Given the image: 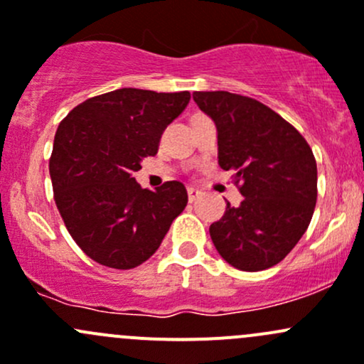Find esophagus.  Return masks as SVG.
<instances>
[{
  "mask_svg": "<svg viewBox=\"0 0 364 364\" xmlns=\"http://www.w3.org/2000/svg\"><path fill=\"white\" fill-rule=\"evenodd\" d=\"M186 192H188L190 203H193V200L199 199V197H200V192L197 188H193V186H188V190H186Z\"/></svg>",
  "mask_w": 364,
  "mask_h": 364,
  "instance_id": "34e87169",
  "label": "esophagus"
}]
</instances>
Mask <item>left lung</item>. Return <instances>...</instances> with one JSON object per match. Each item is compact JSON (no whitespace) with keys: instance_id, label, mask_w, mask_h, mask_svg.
<instances>
[{"instance_id":"1","label":"left lung","mask_w":364,"mask_h":364,"mask_svg":"<svg viewBox=\"0 0 364 364\" xmlns=\"http://www.w3.org/2000/svg\"><path fill=\"white\" fill-rule=\"evenodd\" d=\"M218 132V164L234 171L243 200L211 223L213 245L241 271L285 259L306 232L317 203V164L303 135L267 105L229 91H196Z\"/></svg>"}]
</instances>
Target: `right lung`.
<instances>
[{
	"instance_id": "1",
	"label": "right lung",
	"mask_w": 364,
	"mask_h": 364,
	"mask_svg": "<svg viewBox=\"0 0 364 364\" xmlns=\"http://www.w3.org/2000/svg\"><path fill=\"white\" fill-rule=\"evenodd\" d=\"M188 102V91L121 87L87 98L58 127L49 160L54 200L70 236L95 262L141 266L185 209L183 183L153 192L132 174L156 155L161 134Z\"/></svg>"
}]
</instances>
